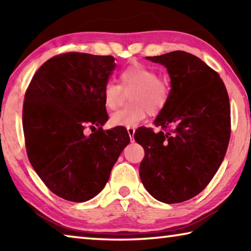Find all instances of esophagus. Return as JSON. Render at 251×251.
<instances>
[{
	"label": "esophagus",
	"mask_w": 251,
	"mask_h": 251,
	"mask_svg": "<svg viewBox=\"0 0 251 251\" xmlns=\"http://www.w3.org/2000/svg\"><path fill=\"white\" fill-rule=\"evenodd\" d=\"M127 131H128V134H129L130 141L133 142V139H134V134H135V127H127Z\"/></svg>",
	"instance_id": "esophagus-1"
}]
</instances>
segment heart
Listing matches in <instances>:
<instances>
[{"label":"heart","mask_w":251,"mask_h":251,"mask_svg":"<svg viewBox=\"0 0 251 251\" xmlns=\"http://www.w3.org/2000/svg\"><path fill=\"white\" fill-rule=\"evenodd\" d=\"M121 85L113 80L106 83L103 92L105 107L114 110L120 107L125 92H130L128 107L123 108L110 116L115 126L131 127L145 120L148 114L160 113L166 107L172 94L171 83L167 78L158 77V73L150 66L134 64L123 70L120 74Z\"/></svg>","instance_id":"b5f03b06"}]
</instances>
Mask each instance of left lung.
<instances>
[{"instance_id":"obj_1","label":"left lung","mask_w":251,"mask_h":251,"mask_svg":"<svg viewBox=\"0 0 251 251\" xmlns=\"http://www.w3.org/2000/svg\"><path fill=\"white\" fill-rule=\"evenodd\" d=\"M148 59L166 66L172 94L155 121L134 138L145 156L139 176L157 201L177 203L203 190L217 173L230 139V103L217 72L195 55L174 50Z\"/></svg>"}]
</instances>
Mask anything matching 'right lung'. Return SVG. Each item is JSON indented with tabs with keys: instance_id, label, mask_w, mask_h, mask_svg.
Instances as JSON below:
<instances>
[{
	"instance_id": "obj_1",
	"label": "right lung",
	"mask_w": 251,
	"mask_h": 251,
	"mask_svg": "<svg viewBox=\"0 0 251 251\" xmlns=\"http://www.w3.org/2000/svg\"><path fill=\"white\" fill-rule=\"evenodd\" d=\"M115 67L110 55L58 54L37 70L25 92L28 160L50 192L65 201L83 202L96 196L129 144L125 127L101 128L108 120L104 87ZM87 126L90 135L83 133Z\"/></svg>"
}]
</instances>
